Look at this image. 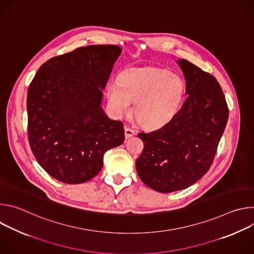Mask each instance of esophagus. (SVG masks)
Here are the masks:
<instances>
[{
	"label": "esophagus",
	"mask_w": 254,
	"mask_h": 254,
	"mask_svg": "<svg viewBox=\"0 0 254 254\" xmlns=\"http://www.w3.org/2000/svg\"><path fill=\"white\" fill-rule=\"evenodd\" d=\"M135 134V131L129 127H126L125 128V135H126V138H129L131 136H133Z\"/></svg>",
	"instance_id": "34e87169"
}]
</instances>
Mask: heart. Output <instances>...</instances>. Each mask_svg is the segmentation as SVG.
I'll use <instances>...</instances> for the list:
<instances>
[{"label":"heart","mask_w":254,"mask_h":254,"mask_svg":"<svg viewBox=\"0 0 254 254\" xmlns=\"http://www.w3.org/2000/svg\"><path fill=\"white\" fill-rule=\"evenodd\" d=\"M185 94V82L167 69L132 68L121 74L120 82L106 87L111 110L117 117L131 112L147 127H159L169 123L177 114Z\"/></svg>","instance_id":"1"}]
</instances>
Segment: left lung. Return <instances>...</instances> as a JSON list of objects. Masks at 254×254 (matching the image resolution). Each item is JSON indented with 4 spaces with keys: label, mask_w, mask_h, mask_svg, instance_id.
Segmentation results:
<instances>
[{
    "label": "left lung",
    "mask_w": 254,
    "mask_h": 254,
    "mask_svg": "<svg viewBox=\"0 0 254 254\" xmlns=\"http://www.w3.org/2000/svg\"><path fill=\"white\" fill-rule=\"evenodd\" d=\"M177 62L186 79L188 97L164 127L137 134L143 141L135 162L137 175L161 193L188 188L208 172L229 115L216 78L185 59Z\"/></svg>",
    "instance_id": "8db88e82"
}]
</instances>
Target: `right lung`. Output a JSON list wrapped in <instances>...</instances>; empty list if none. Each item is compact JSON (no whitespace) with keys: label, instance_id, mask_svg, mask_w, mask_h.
Returning a JSON list of instances; mask_svg holds the SVG:
<instances>
[{"label":"right lung","instance_id":"add662e5","mask_svg":"<svg viewBox=\"0 0 254 254\" xmlns=\"http://www.w3.org/2000/svg\"><path fill=\"white\" fill-rule=\"evenodd\" d=\"M121 53L117 45L80 47L46 61L30 83V147L60 182H87L101 170L104 153L125 140L123 123L101 107L102 89Z\"/></svg>","mask_w":254,"mask_h":254}]
</instances>
